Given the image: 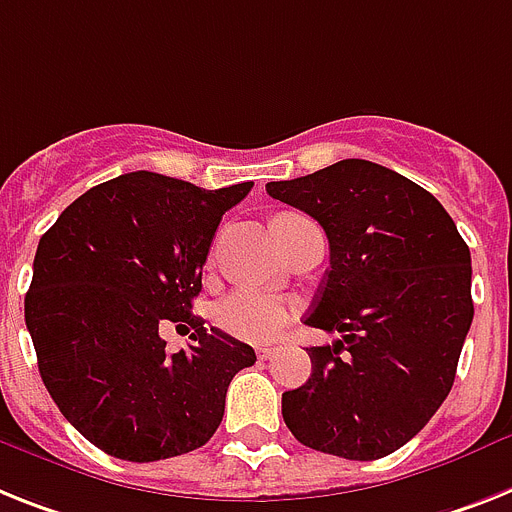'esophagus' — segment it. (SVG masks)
Segmentation results:
<instances>
[{
    "instance_id": "34e87169",
    "label": "esophagus",
    "mask_w": 512,
    "mask_h": 512,
    "mask_svg": "<svg viewBox=\"0 0 512 512\" xmlns=\"http://www.w3.org/2000/svg\"><path fill=\"white\" fill-rule=\"evenodd\" d=\"M256 353H259L261 361H269V358L277 353V348H274V345H259V348H256Z\"/></svg>"
}]
</instances>
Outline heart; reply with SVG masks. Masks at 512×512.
<instances>
[{
  "label": "heart",
  "mask_w": 512,
  "mask_h": 512,
  "mask_svg": "<svg viewBox=\"0 0 512 512\" xmlns=\"http://www.w3.org/2000/svg\"><path fill=\"white\" fill-rule=\"evenodd\" d=\"M298 314V303L282 295L240 287L217 303L214 319L227 335L248 342H266L277 337Z\"/></svg>",
  "instance_id": "b5f03b06"
}]
</instances>
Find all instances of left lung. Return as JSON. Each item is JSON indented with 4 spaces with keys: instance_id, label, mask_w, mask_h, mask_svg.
I'll use <instances>...</instances> for the list:
<instances>
[{
    "instance_id": "8db88e82",
    "label": "left lung",
    "mask_w": 512,
    "mask_h": 512,
    "mask_svg": "<svg viewBox=\"0 0 512 512\" xmlns=\"http://www.w3.org/2000/svg\"><path fill=\"white\" fill-rule=\"evenodd\" d=\"M324 227L329 269L308 327L340 332L306 348L311 377L282 395L301 445L377 460L416 437L445 403L466 342L471 251L437 198L366 159L266 183Z\"/></svg>"
}]
</instances>
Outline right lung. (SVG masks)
I'll return each mask as SVG.
<instances>
[{"label":"right lung","mask_w":512,"mask_h":512,"mask_svg":"<svg viewBox=\"0 0 512 512\" xmlns=\"http://www.w3.org/2000/svg\"><path fill=\"white\" fill-rule=\"evenodd\" d=\"M253 183L204 190L130 172L75 198L33 259L25 327L62 416L120 460L151 463L206 445L251 345L190 314L222 214ZM167 323L193 328L170 354Z\"/></svg>","instance_id":"obj_1"}]
</instances>
